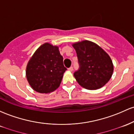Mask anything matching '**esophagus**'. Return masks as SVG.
I'll list each match as a JSON object with an SVG mask.
<instances>
[{"label": "esophagus", "instance_id": "obj_1", "mask_svg": "<svg viewBox=\"0 0 134 134\" xmlns=\"http://www.w3.org/2000/svg\"><path fill=\"white\" fill-rule=\"evenodd\" d=\"M68 70H69V71H72V70H73V67L71 66V67H70L68 69Z\"/></svg>", "mask_w": 134, "mask_h": 134}]
</instances>
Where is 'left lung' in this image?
Segmentation results:
<instances>
[{
  "mask_svg": "<svg viewBox=\"0 0 134 134\" xmlns=\"http://www.w3.org/2000/svg\"><path fill=\"white\" fill-rule=\"evenodd\" d=\"M78 60L79 69L74 72L77 83L88 90L102 87L111 79L113 62L100 47L89 41L73 44Z\"/></svg>",
  "mask_w": 134,
  "mask_h": 134,
  "instance_id": "left-lung-1",
  "label": "left lung"
}]
</instances>
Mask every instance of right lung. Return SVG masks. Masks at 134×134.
Segmentation results:
<instances>
[{"label":"right lung","mask_w":134,"mask_h":134,"mask_svg":"<svg viewBox=\"0 0 134 134\" xmlns=\"http://www.w3.org/2000/svg\"><path fill=\"white\" fill-rule=\"evenodd\" d=\"M66 70L58 47L45 43L37 49L29 60L26 79L36 92L50 93L60 86Z\"/></svg>","instance_id":"obj_1"}]
</instances>
